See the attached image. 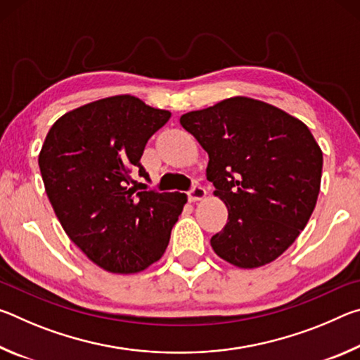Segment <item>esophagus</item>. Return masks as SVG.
I'll return each mask as SVG.
<instances>
[{
	"mask_svg": "<svg viewBox=\"0 0 360 360\" xmlns=\"http://www.w3.org/2000/svg\"><path fill=\"white\" fill-rule=\"evenodd\" d=\"M187 195H188V200H191V202H200V200H203L206 197V191L202 186L197 184L187 192Z\"/></svg>",
	"mask_w": 360,
	"mask_h": 360,
	"instance_id": "34e87169",
	"label": "esophagus"
}]
</instances>
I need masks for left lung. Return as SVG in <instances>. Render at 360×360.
Here are the masks:
<instances>
[{"mask_svg": "<svg viewBox=\"0 0 360 360\" xmlns=\"http://www.w3.org/2000/svg\"><path fill=\"white\" fill-rule=\"evenodd\" d=\"M179 122L208 152L206 178L229 211L212 251L245 270L271 264L298 238L318 202L322 150L311 131L249 96L182 114Z\"/></svg>", "mask_w": 360, "mask_h": 360, "instance_id": "8db88e82", "label": "left lung"}]
</instances>
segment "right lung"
Returning <instances> with one entry per match:
<instances>
[{"instance_id":"right-lung-1","label":"right lung","mask_w":360,"mask_h":360,"mask_svg":"<svg viewBox=\"0 0 360 360\" xmlns=\"http://www.w3.org/2000/svg\"><path fill=\"white\" fill-rule=\"evenodd\" d=\"M172 117L131 95H115L63 114L39 152V169L56 216L96 266L139 273L165 254L187 195L138 192L130 172L141 167L148 139Z\"/></svg>"}]
</instances>
